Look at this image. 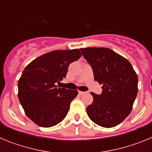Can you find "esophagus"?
Returning <instances> with one entry per match:
<instances>
[{"label":"esophagus","mask_w":152,"mask_h":152,"mask_svg":"<svg viewBox=\"0 0 152 152\" xmlns=\"http://www.w3.org/2000/svg\"><path fill=\"white\" fill-rule=\"evenodd\" d=\"M85 93H86V92H84V91H78V94H80V95H83V94H85Z\"/></svg>","instance_id":"obj_1"}]
</instances>
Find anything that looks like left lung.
Wrapping results in <instances>:
<instances>
[{"label": "left lung", "mask_w": 152, "mask_h": 152, "mask_svg": "<svg viewBox=\"0 0 152 152\" xmlns=\"http://www.w3.org/2000/svg\"><path fill=\"white\" fill-rule=\"evenodd\" d=\"M92 67L103 92H91L94 100L86 109L94 123L102 127L117 126L129 115L138 93V77L131 63L108 48L80 49Z\"/></svg>", "instance_id": "8db88e82"}]
</instances>
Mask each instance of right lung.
Listing matches in <instances>:
<instances>
[{
    "instance_id": "add662e5",
    "label": "right lung",
    "mask_w": 152,
    "mask_h": 152,
    "mask_svg": "<svg viewBox=\"0 0 152 152\" xmlns=\"http://www.w3.org/2000/svg\"><path fill=\"white\" fill-rule=\"evenodd\" d=\"M81 56L77 49L56 50L31 61L18 81V98L26 116L41 127H52L67 116L76 90L56 88L69 64Z\"/></svg>"
}]
</instances>
